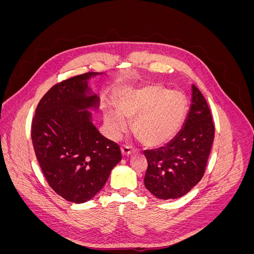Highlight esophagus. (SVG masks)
<instances>
[{"label":"esophagus","instance_id":"obj_1","mask_svg":"<svg viewBox=\"0 0 254 254\" xmlns=\"http://www.w3.org/2000/svg\"><path fill=\"white\" fill-rule=\"evenodd\" d=\"M121 150H122V153H123V156H124V157H128L129 155H131V153L135 152V148H133L132 146L127 145V144L122 145Z\"/></svg>","mask_w":254,"mask_h":254}]
</instances>
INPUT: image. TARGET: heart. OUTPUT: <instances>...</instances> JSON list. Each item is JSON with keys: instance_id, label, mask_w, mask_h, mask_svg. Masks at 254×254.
Segmentation results:
<instances>
[{"instance_id": "b5f03b06", "label": "heart", "mask_w": 254, "mask_h": 254, "mask_svg": "<svg viewBox=\"0 0 254 254\" xmlns=\"http://www.w3.org/2000/svg\"><path fill=\"white\" fill-rule=\"evenodd\" d=\"M119 114L106 112L107 124L114 134L126 131L132 120V132L145 146H158L178 131L187 110V101L178 92L151 84L123 92L117 104Z\"/></svg>"}]
</instances>
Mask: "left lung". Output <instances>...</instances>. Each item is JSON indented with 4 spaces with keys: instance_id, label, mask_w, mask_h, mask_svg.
<instances>
[{
    "instance_id": "left-lung-1",
    "label": "left lung",
    "mask_w": 254,
    "mask_h": 254,
    "mask_svg": "<svg viewBox=\"0 0 254 254\" xmlns=\"http://www.w3.org/2000/svg\"><path fill=\"white\" fill-rule=\"evenodd\" d=\"M193 98L184 126L165 146L147 149L144 184L157 198L182 197L201 180L214 141L212 114L201 92L193 84Z\"/></svg>"
}]
</instances>
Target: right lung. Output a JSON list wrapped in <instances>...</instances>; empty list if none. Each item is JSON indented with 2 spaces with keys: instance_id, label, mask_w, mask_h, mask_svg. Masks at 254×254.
Returning a JSON list of instances; mask_svg holds the SVG:
<instances>
[{
  "instance_id": "right-lung-1",
  "label": "right lung",
  "mask_w": 254,
  "mask_h": 254,
  "mask_svg": "<svg viewBox=\"0 0 254 254\" xmlns=\"http://www.w3.org/2000/svg\"><path fill=\"white\" fill-rule=\"evenodd\" d=\"M97 74L84 73L53 86L32 122L34 150L45 180L56 194L76 203L93 198L122 159L120 146L99 133L86 110L97 101L86 93L87 80Z\"/></svg>"
}]
</instances>
